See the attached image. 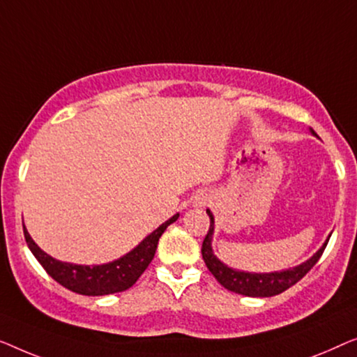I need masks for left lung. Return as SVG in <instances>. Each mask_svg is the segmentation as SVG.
I'll list each match as a JSON object with an SVG mask.
<instances>
[{
    "mask_svg": "<svg viewBox=\"0 0 357 357\" xmlns=\"http://www.w3.org/2000/svg\"><path fill=\"white\" fill-rule=\"evenodd\" d=\"M207 213L210 217V228L202 243L204 262L210 270V273L217 278L220 284L225 286L228 291H233V293H238L243 296H252V298H270V296L281 294L283 291L298 283L301 278L305 277V273H307L309 270L319 262V259L322 257L324 250L328 244V241H325V244L317 250V254H314L307 262L299 265V267L288 268V270H283V272H275V273L238 272V270L227 267V265L222 264L217 257H215L212 250L213 215L210 213V210H207Z\"/></svg>",
    "mask_w": 357,
    "mask_h": 357,
    "instance_id": "8db88e82",
    "label": "left lung"
}]
</instances>
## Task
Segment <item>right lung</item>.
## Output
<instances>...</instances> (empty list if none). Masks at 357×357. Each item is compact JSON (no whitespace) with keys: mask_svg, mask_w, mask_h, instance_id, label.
Instances as JSON below:
<instances>
[{"mask_svg":"<svg viewBox=\"0 0 357 357\" xmlns=\"http://www.w3.org/2000/svg\"><path fill=\"white\" fill-rule=\"evenodd\" d=\"M178 217L179 215L176 213L168 222H165L162 227L155 229L152 234H149L137 248L130 250L124 257L114 260L112 264L93 265V267L59 262V260L50 257L33 243L26 227H24V238H26V243L35 259L54 281L77 294L105 296L126 291L139 280L140 275L149 267V264L152 262L160 236L163 234L167 227L176 222Z\"/></svg>","mask_w":357,"mask_h":357,"instance_id":"right-lung-1","label":"right lung"}]
</instances>
